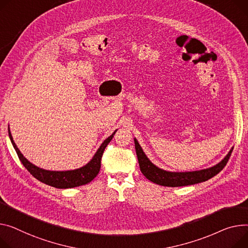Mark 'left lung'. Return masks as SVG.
<instances>
[{
  "mask_svg": "<svg viewBox=\"0 0 248 248\" xmlns=\"http://www.w3.org/2000/svg\"><path fill=\"white\" fill-rule=\"evenodd\" d=\"M135 146H136V153L139 159L140 169L142 174L148 179L153 181V183L163 186H170V187H177V186H191L195 184L202 183V181L208 180L209 178L217 175L220 172L223 168L226 166V163L232 155L233 151V147L229 151L226 156L218 162L217 166L211 167L209 169L202 170H195V171H186V172H171L163 170L147 158L145 154L143 153L141 146L140 145L137 139H135Z\"/></svg>",
  "mask_w": 248,
  "mask_h": 248,
  "instance_id": "obj_1",
  "label": "left lung"
}]
</instances>
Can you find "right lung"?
<instances>
[{"mask_svg": "<svg viewBox=\"0 0 248 248\" xmlns=\"http://www.w3.org/2000/svg\"><path fill=\"white\" fill-rule=\"evenodd\" d=\"M9 130V137L10 140L12 141V144L14 146V148L16 152V155H18L21 162L23 163V166L28 170V171L36 177L38 180H40L41 183H44L47 186H51L57 188H72V187H76V186H84L87 185L97 175V173L100 172L101 170V159L104 154L105 148L107 147V145L109 143V141L112 140L115 131H113V134L108 137L98 148L97 152L95 153V155H93V157L92 158V160L87 163L86 166H84L82 168H79L78 170H65V171H52V170H46L43 169H40L38 167H36L35 164H32L31 162H30L20 152V150L18 148V146L16 145L13 137L11 135L10 128H8Z\"/></svg>", "mask_w": 248, "mask_h": 248, "instance_id": "obj_1", "label": "right lung"}]
</instances>
